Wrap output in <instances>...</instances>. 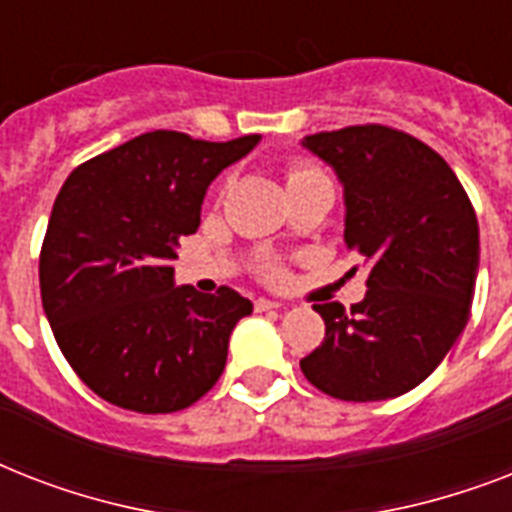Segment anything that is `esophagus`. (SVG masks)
<instances>
[{
    "instance_id": "34e87169",
    "label": "esophagus",
    "mask_w": 512,
    "mask_h": 512,
    "mask_svg": "<svg viewBox=\"0 0 512 512\" xmlns=\"http://www.w3.org/2000/svg\"><path fill=\"white\" fill-rule=\"evenodd\" d=\"M255 308H257V311H279L281 303H276V300H265V297H260V300H255Z\"/></svg>"
}]
</instances>
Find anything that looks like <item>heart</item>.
Here are the masks:
<instances>
[{"label":"heart","mask_w":512,"mask_h":512,"mask_svg":"<svg viewBox=\"0 0 512 512\" xmlns=\"http://www.w3.org/2000/svg\"><path fill=\"white\" fill-rule=\"evenodd\" d=\"M287 180H289V185H295V183H305V180H327V177L321 175V172L316 170L313 164L295 162L292 167H289ZM263 271L268 273V276H281L279 263H276V260H271V257H268V260L263 263Z\"/></svg>","instance_id":"1"}]
</instances>
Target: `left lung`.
<instances>
[{"mask_svg": "<svg viewBox=\"0 0 512 512\" xmlns=\"http://www.w3.org/2000/svg\"><path fill=\"white\" fill-rule=\"evenodd\" d=\"M300 146L335 170L345 244L369 268L350 311L313 305L327 327L300 361L340 401H385L417 388L468 324L478 276V220L452 167L406 132L361 124Z\"/></svg>", "mask_w": 512, "mask_h": 512, "instance_id": "obj_1", "label": "left lung"}]
</instances>
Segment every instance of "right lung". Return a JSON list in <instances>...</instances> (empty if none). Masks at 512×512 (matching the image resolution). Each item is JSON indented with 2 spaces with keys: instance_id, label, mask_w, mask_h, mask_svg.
<instances>
[{
  "instance_id": "obj_1",
  "label": "right lung",
  "mask_w": 512,
  "mask_h": 512,
  "mask_svg": "<svg viewBox=\"0 0 512 512\" xmlns=\"http://www.w3.org/2000/svg\"><path fill=\"white\" fill-rule=\"evenodd\" d=\"M257 143L154 130L84 162L60 188L39 257L44 316L71 369L108 404L177 412L223 374L252 303L231 287H175L172 260L199 228L209 183Z\"/></svg>"
}]
</instances>
